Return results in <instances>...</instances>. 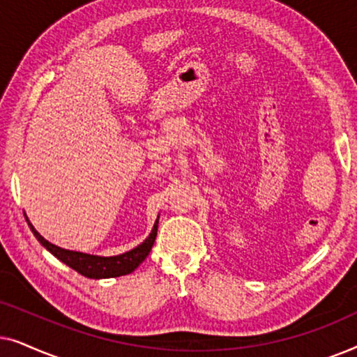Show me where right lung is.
Here are the masks:
<instances>
[{
  "label": "right lung",
  "instance_id": "1",
  "mask_svg": "<svg viewBox=\"0 0 357 357\" xmlns=\"http://www.w3.org/2000/svg\"><path fill=\"white\" fill-rule=\"evenodd\" d=\"M29 226H31V231L33 232V236L37 237V241L40 242L48 252L53 253L58 260L73 268V270L79 273V275L86 278H92V280L130 275V273L135 271L136 268L144 261V258L149 255L151 248L154 245L155 236H158V221H155L149 237L146 238L141 245L133 248V250L116 257H96V255H87V253H81V252L65 250V248L53 245V243L45 241V238H43L40 234L33 229L31 222H29Z\"/></svg>",
  "mask_w": 357,
  "mask_h": 357
}]
</instances>
